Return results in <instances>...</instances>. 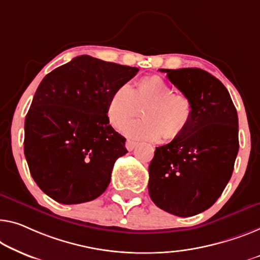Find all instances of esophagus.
<instances>
[{
    "instance_id": "34e87169",
    "label": "esophagus",
    "mask_w": 260,
    "mask_h": 260,
    "mask_svg": "<svg viewBox=\"0 0 260 260\" xmlns=\"http://www.w3.org/2000/svg\"><path fill=\"white\" fill-rule=\"evenodd\" d=\"M137 145H138V143L133 141V140H127L126 141V148H127V150H129V152H131V150H133L135 147H137Z\"/></svg>"
}]
</instances>
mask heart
<instances>
[{
    "instance_id": "b5f03b06",
    "label": "heart",
    "mask_w": 260,
    "mask_h": 260,
    "mask_svg": "<svg viewBox=\"0 0 260 260\" xmlns=\"http://www.w3.org/2000/svg\"><path fill=\"white\" fill-rule=\"evenodd\" d=\"M143 108L145 119L129 123ZM107 118L114 128H121L129 137L157 140H174L187 128L192 114L191 100L173 87L160 76H147L135 83L133 90L121 85L111 93Z\"/></svg>"
}]
</instances>
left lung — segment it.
Listing matches in <instances>:
<instances>
[{
  "mask_svg": "<svg viewBox=\"0 0 260 260\" xmlns=\"http://www.w3.org/2000/svg\"><path fill=\"white\" fill-rule=\"evenodd\" d=\"M191 100L187 128L156 147L149 165V196L156 207L189 217L207 210L222 195L238 154V115L226 87L197 68L158 69Z\"/></svg>",
  "mask_w": 260,
  "mask_h": 260,
  "instance_id": "8db88e82",
  "label": "left lung"
}]
</instances>
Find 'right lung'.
Masks as SVG:
<instances>
[{
    "mask_svg": "<svg viewBox=\"0 0 260 260\" xmlns=\"http://www.w3.org/2000/svg\"><path fill=\"white\" fill-rule=\"evenodd\" d=\"M138 71L83 55L41 81L25 117L24 155L52 200L78 204L106 190L115 161L127 153L126 139L108 121V98Z\"/></svg>",
    "mask_w": 260,
    "mask_h": 260,
    "instance_id": "add662e5",
    "label": "right lung"
}]
</instances>
